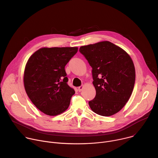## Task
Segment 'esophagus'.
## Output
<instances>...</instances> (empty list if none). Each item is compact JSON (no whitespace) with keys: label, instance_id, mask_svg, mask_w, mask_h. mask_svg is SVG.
<instances>
[{"label":"esophagus","instance_id":"34e87169","mask_svg":"<svg viewBox=\"0 0 158 158\" xmlns=\"http://www.w3.org/2000/svg\"><path fill=\"white\" fill-rule=\"evenodd\" d=\"M83 87H84V86H83V85H81V86L78 87V91H79V92H81V91H82V90Z\"/></svg>","mask_w":158,"mask_h":158}]
</instances>
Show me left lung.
<instances>
[{
	"instance_id": "8db88e82",
	"label": "left lung",
	"mask_w": 158,
	"mask_h": 158,
	"mask_svg": "<svg viewBox=\"0 0 158 158\" xmlns=\"http://www.w3.org/2000/svg\"><path fill=\"white\" fill-rule=\"evenodd\" d=\"M80 52L92 67L96 94L89 105L95 113L110 116L118 112L128 101L136 73L129 54L109 41L81 46Z\"/></svg>"
}]
</instances>
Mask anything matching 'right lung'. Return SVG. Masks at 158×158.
<instances>
[{
  "label": "right lung",
  "mask_w": 158,
  "mask_h": 158,
  "mask_svg": "<svg viewBox=\"0 0 158 158\" xmlns=\"http://www.w3.org/2000/svg\"><path fill=\"white\" fill-rule=\"evenodd\" d=\"M77 51V48H43L29 59L24 75L25 90L44 114L57 116L69 106L75 91L67 84L65 66Z\"/></svg>",
  "instance_id": "obj_1"
}]
</instances>
